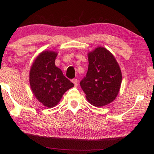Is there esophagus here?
Returning a JSON list of instances; mask_svg holds the SVG:
<instances>
[{"instance_id": "esophagus-1", "label": "esophagus", "mask_w": 154, "mask_h": 154, "mask_svg": "<svg viewBox=\"0 0 154 154\" xmlns=\"http://www.w3.org/2000/svg\"><path fill=\"white\" fill-rule=\"evenodd\" d=\"M72 82H73V83L74 84V85L75 86V87H76V86H78V81H77V79H73L72 80Z\"/></svg>"}]
</instances>
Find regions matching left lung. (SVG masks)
<instances>
[{
	"instance_id": "obj_1",
	"label": "left lung",
	"mask_w": 154,
	"mask_h": 154,
	"mask_svg": "<svg viewBox=\"0 0 154 154\" xmlns=\"http://www.w3.org/2000/svg\"><path fill=\"white\" fill-rule=\"evenodd\" d=\"M88 70L80 83L90 104L97 107L112 102L121 88L122 73L112 54L103 47L90 52Z\"/></svg>"
}]
</instances>
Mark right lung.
Listing matches in <instances>:
<instances>
[{"instance_id":"obj_1","label":"right lung","mask_w":154,"mask_h":154,"mask_svg":"<svg viewBox=\"0 0 154 154\" xmlns=\"http://www.w3.org/2000/svg\"><path fill=\"white\" fill-rule=\"evenodd\" d=\"M57 52H42L33 62L29 73V83L33 94L41 104L52 108L64 92L74 86L62 70L54 64Z\"/></svg>"}]
</instances>
